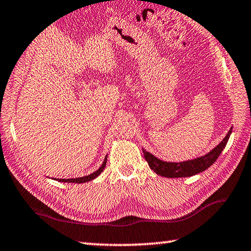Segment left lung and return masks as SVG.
<instances>
[{
    "mask_svg": "<svg viewBox=\"0 0 251 251\" xmlns=\"http://www.w3.org/2000/svg\"><path fill=\"white\" fill-rule=\"evenodd\" d=\"M232 131V127L226 135L222 142H220L214 150H211L206 155L197 157L195 159H189L179 163H173V161H164L157 158L151 152H148L143 148L144 157L147 160L148 165L151 171H154L157 175H160L167 178H181V177H190L197 174L206 171L208 167H210L215 163L219 155L222 154L224 148L226 147L227 142Z\"/></svg>",
    "mask_w": 251,
    "mask_h": 251,
    "instance_id": "left-lung-1",
    "label": "left lung"
}]
</instances>
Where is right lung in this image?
Here are the masks:
<instances>
[{"instance_id": "right-lung-1", "label": "right lung", "mask_w": 251, "mask_h": 251, "mask_svg": "<svg viewBox=\"0 0 251 251\" xmlns=\"http://www.w3.org/2000/svg\"><path fill=\"white\" fill-rule=\"evenodd\" d=\"M106 161H107V155H106L105 159L103 161V164H101V166L97 169L96 172L90 174V175L87 176H84V177H78V178H69V179H65V178H54L55 180H58V181H62V182H75V184H83V182H87V181H91L93 179H95L97 176H100L101 172L104 171V168L106 166Z\"/></svg>"}]
</instances>
